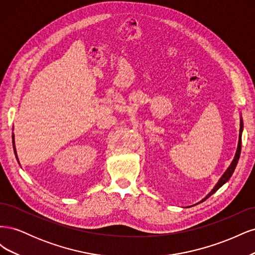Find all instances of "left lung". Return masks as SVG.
<instances>
[{
    "label": "left lung",
    "mask_w": 255,
    "mask_h": 255,
    "mask_svg": "<svg viewBox=\"0 0 255 255\" xmlns=\"http://www.w3.org/2000/svg\"><path fill=\"white\" fill-rule=\"evenodd\" d=\"M243 128H244V125H243V119H242V117H241V128H239L238 145H237V150H236V153H235L234 159L232 160V163H231V165L229 166V168L227 169L226 172L222 174V176L220 177V180L218 181V183L215 185V187L212 189V191L210 192V194H208L204 199H202L201 201L198 202L197 204H199V203H201V202L205 201V200H206L208 197H211L213 194H215V192L217 191V190L222 186V185H225V184L230 180V177L232 176V174H233V172H234V170H235V168H236V165H237V163H238L239 156H241V151H242V133H243ZM195 205H196V204H195Z\"/></svg>",
    "instance_id": "obj_1"
}]
</instances>
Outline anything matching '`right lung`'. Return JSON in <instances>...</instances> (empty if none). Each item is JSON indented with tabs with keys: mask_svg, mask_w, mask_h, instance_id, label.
Returning <instances> with one entry per match:
<instances>
[{
	"mask_svg": "<svg viewBox=\"0 0 255 255\" xmlns=\"http://www.w3.org/2000/svg\"><path fill=\"white\" fill-rule=\"evenodd\" d=\"M12 146H13V151H14V155H16V157H17V160L19 161V159H18V156H17V151H16V145H14V135L12 134Z\"/></svg>",
	"mask_w": 255,
	"mask_h": 255,
	"instance_id": "obj_1",
	"label": "right lung"
}]
</instances>
